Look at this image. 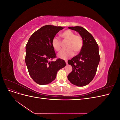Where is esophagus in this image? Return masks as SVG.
<instances>
[{"label": "esophagus", "instance_id": "obj_1", "mask_svg": "<svg viewBox=\"0 0 120 120\" xmlns=\"http://www.w3.org/2000/svg\"><path fill=\"white\" fill-rule=\"evenodd\" d=\"M65 61H66V63L67 64H68V61L67 60H65Z\"/></svg>", "mask_w": 120, "mask_h": 120}]
</instances>
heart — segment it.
<instances>
[{"mask_svg":"<svg viewBox=\"0 0 120 120\" xmlns=\"http://www.w3.org/2000/svg\"><path fill=\"white\" fill-rule=\"evenodd\" d=\"M60 37L68 41L66 45L67 49H63L57 54L61 59L66 60L75 53H78L81 51L83 45V39L79 35H75V32L71 30H67L60 34ZM52 46L53 49L58 52L61 49V42L60 39L54 37L52 40Z\"/></svg>","mask_w":120,"mask_h":120,"instance_id":"1","label":"heart"}]
</instances>
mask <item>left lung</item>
<instances>
[{
    "label": "left lung",
    "instance_id": "8db88e82",
    "mask_svg": "<svg viewBox=\"0 0 120 120\" xmlns=\"http://www.w3.org/2000/svg\"><path fill=\"white\" fill-rule=\"evenodd\" d=\"M68 28L78 32L83 45L80 52L68 60L72 70L68 79L72 84L83 86L89 84L96 75L100 60L99 46L93 35L83 27L77 26Z\"/></svg>",
    "mask_w": 120,
    "mask_h": 120
}]
</instances>
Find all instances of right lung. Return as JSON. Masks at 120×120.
Masks as SVG:
<instances>
[{"label":"right lung","mask_w":120,"mask_h":120,"mask_svg":"<svg viewBox=\"0 0 120 120\" xmlns=\"http://www.w3.org/2000/svg\"><path fill=\"white\" fill-rule=\"evenodd\" d=\"M62 26L45 25L31 35L25 46V64L31 78L40 85H47L55 79L57 71L66 66L60 59L49 61L56 57L52 40Z\"/></svg>","instance_id":"obj_1"}]
</instances>
